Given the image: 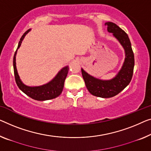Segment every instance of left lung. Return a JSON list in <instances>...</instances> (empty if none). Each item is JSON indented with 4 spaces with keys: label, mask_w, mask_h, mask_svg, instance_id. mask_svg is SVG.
Returning <instances> with one entry per match:
<instances>
[{
    "label": "left lung",
    "mask_w": 151,
    "mask_h": 151,
    "mask_svg": "<svg viewBox=\"0 0 151 151\" xmlns=\"http://www.w3.org/2000/svg\"><path fill=\"white\" fill-rule=\"evenodd\" d=\"M107 30L112 33L125 51V60L116 76L111 79L102 80L96 78L81 68L82 76L89 93L103 98H111L117 95L131 81L134 67V55L128 35L122 29L112 22H106Z\"/></svg>",
    "instance_id": "8db88e82"
}]
</instances>
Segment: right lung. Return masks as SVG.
Masks as SVG:
<instances>
[{
  "instance_id": "right-lung-1",
  "label": "right lung",
  "mask_w": 151,
  "mask_h": 151,
  "mask_svg": "<svg viewBox=\"0 0 151 151\" xmlns=\"http://www.w3.org/2000/svg\"><path fill=\"white\" fill-rule=\"evenodd\" d=\"M30 31V29L27 30L22 35L19 44H18L17 50L15 53L14 57H13V70H14L15 82H16L17 85L21 91L34 100L38 101L51 100V99L57 98L62 93L63 88H64V81L66 79V76L68 73L69 67L68 66H66L62 68L55 76V77L49 82L47 83L46 84L39 85V86H28V85L24 84L20 79V77L17 73L16 67V55L17 49L21 46L24 37Z\"/></svg>"
}]
</instances>
